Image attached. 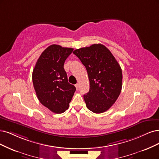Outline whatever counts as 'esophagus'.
Instances as JSON below:
<instances>
[{"label": "esophagus", "mask_w": 159, "mask_h": 159, "mask_svg": "<svg viewBox=\"0 0 159 159\" xmlns=\"http://www.w3.org/2000/svg\"><path fill=\"white\" fill-rule=\"evenodd\" d=\"M75 87H76V90H79V83L76 84H75Z\"/></svg>", "instance_id": "1"}]
</instances>
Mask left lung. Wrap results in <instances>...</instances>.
I'll return each mask as SVG.
<instances>
[{
    "instance_id": "1",
    "label": "left lung",
    "mask_w": 159,
    "mask_h": 159,
    "mask_svg": "<svg viewBox=\"0 0 159 159\" xmlns=\"http://www.w3.org/2000/svg\"><path fill=\"white\" fill-rule=\"evenodd\" d=\"M73 53L85 66L89 75L90 90L84 95L87 108L94 113L107 111L121 92L120 65L109 50L101 44L76 49Z\"/></svg>"
}]
</instances>
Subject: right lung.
<instances>
[{
  "mask_svg": "<svg viewBox=\"0 0 159 159\" xmlns=\"http://www.w3.org/2000/svg\"><path fill=\"white\" fill-rule=\"evenodd\" d=\"M73 48L52 44L46 48L33 70V86L39 102L52 112L60 114L69 107L76 88L68 83L63 68Z\"/></svg>",
  "mask_w": 159,
  "mask_h": 159,
  "instance_id": "obj_1",
  "label": "right lung"
}]
</instances>
